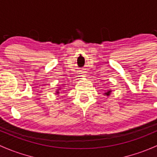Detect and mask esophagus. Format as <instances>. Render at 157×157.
<instances>
[{
	"label": "esophagus",
	"mask_w": 157,
	"mask_h": 157,
	"mask_svg": "<svg viewBox=\"0 0 157 157\" xmlns=\"http://www.w3.org/2000/svg\"><path fill=\"white\" fill-rule=\"evenodd\" d=\"M86 71H80V77H86Z\"/></svg>",
	"instance_id": "34e87169"
}]
</instances>
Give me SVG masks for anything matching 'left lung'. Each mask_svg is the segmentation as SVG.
<instances>
[{"label": "left lung", "instance_id": "left-lung-1", "mask_svg": "<svg viewBox=\"0 0 157 157\" xmlns=\"http://www.w3.org/2000/svg\"><path fill=\"white\" fill-rule=\"evenodd\" d=\"M110 92H111V90H108V91L105 92V95H106L107 96H109V95H110Z\"/></svg>", "mask_w": 157, "mask_h": 157}]
</instances>
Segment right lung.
Returning <instances> with one entry per match:
<instances>
[{"label": "right lung", "mask_w": 157, "mask_h": 157, "mask_svg": "<svg viewBox=\"0 0 157 157\" xmlns=\"http://www.w3.org/2000/svg\"><path fill=\"white\" fill-rule=\"evenodd\" d=\"M59 90H58L56 91V94H59Z\"/></svg>", "instance_id": "obj_1"}]
</instances>
